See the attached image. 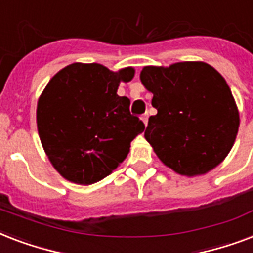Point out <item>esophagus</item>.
Returning <instances> with one entry per match:
<instances>
[{"label": "esophagus", "instance_id": "esophagus-1", "mask_svg": "<svg viewBox=\"0 0 253 253\" xmlns=\"http://www.w3.org/2000/svg\"><path fill=\"white\" fill-rule=\"evenodd\" d=\"M140 119H142V122L144 123V126H147V123H148V114H143L142 117H140Z\"/></svg>", "mask_w": 253, "mask_h": 253}]
</instances>
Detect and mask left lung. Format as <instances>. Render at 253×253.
<instances>
[{
  "mask_svg": "<svg viewBox=\"0 0 253 253\" xmlns=\"http://www.w3.org/2000/svg\"><path fill=\"white\" fill-rule=\"evenodd\" d=\"M140 81L154 94L158 114L144 138L164 166L181 176L206 174L223 162L235 143L239 111L231 89L204 61L169 67L147 65Z\"/></svg>",
  "mask_w": 253,
  "mask_h": 253,
  "instance_id": "1",
  "label": "left lung"
}]
</instances>
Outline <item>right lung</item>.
I'll list each match as a JSON object with an SVG mask.
<instances>
[{"instance_id":"1","label":"right lung","mask_w":253,"mask_h":253,"mask_svg":"<svg viewBox=\"0 0 253 253\" xmlns=\"http://www.w3.org/2000/svg\"><path fill=\"white\" fill-rule=\"evenodd\" d=\"M134 75L132 67L113 72L97 63H73L42 91L38 132L47 158L65 180L94 184L127 158L144 123L130 114V99L117 91Z\"/></svg>"}]
</instances>
